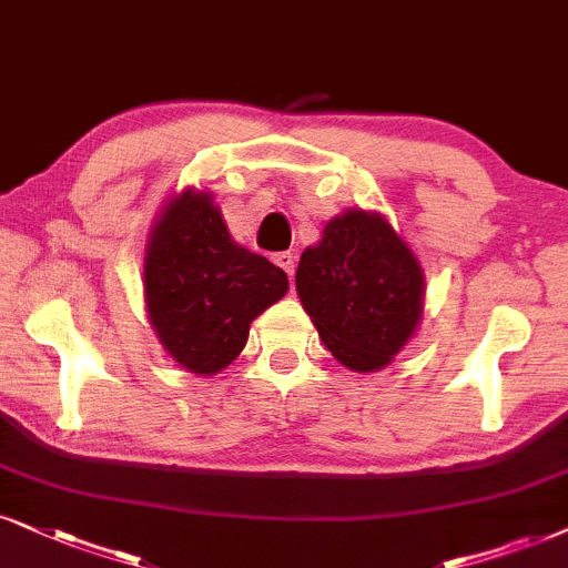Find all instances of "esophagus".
Instances as JSON below:
<instances>
[{
	"label": "esophagus",
	"mask_w": 568,
	"mask_h": 568,
	"mask_svg": "<svg viewBox=\"0 0 568 568\" xmlns=\"http://www.w3.org/2000/svg\"><path fill=\"white\" fill-rule=\"evenodd\" d=\"M275 264L280 270H285L288 275H293L296 272V256L291 254V251H280V254H275Z\"/></svg>",
	"instance_id": "1"
}]
</instances>
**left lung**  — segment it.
I'll use <instances>...</instances> for the list:
<instances>
[{"label":"left lung","mask_w":568,"mask_h":568,"mask_svg":"<svg viewBox=\"0 0 568 568\" xmlns=\"http://www.w3.org/2000/svg\"><path fill=\"white\" fill-rule=\"evenodd\" d=\"M296 291L329 354L348 369L375 372L416 329L425 277L390 222L351 210L301 254Z\"/></svg>","instance_id":"left-lung-1"}]
</instances>
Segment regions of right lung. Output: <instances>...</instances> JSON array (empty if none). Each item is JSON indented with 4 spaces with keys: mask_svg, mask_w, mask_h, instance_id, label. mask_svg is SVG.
<instances>
[{
    "mask_svg": "<svg viewBox=\"0 0 568 568\" xmlns=\"http://www.w3.org/2000/svg\"><path fill=\"white\" fill-rule=\"evenodd\" d=\"M143 288L168 354L214 375L246 346L251 322L285 296L288 275L233 243L210 193L185 191L154 225Z\"/></svg>",
    "mask_w": 568,
    "mask_h": 568,
    "instance_id": "add662e5",
    "label": "right lung"
}]
</instances>
